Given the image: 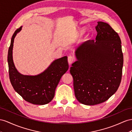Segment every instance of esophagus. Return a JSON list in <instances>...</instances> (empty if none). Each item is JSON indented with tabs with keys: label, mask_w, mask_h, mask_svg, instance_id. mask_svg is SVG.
<instances>
[{
	"label": "esophagus",
	"mask_w": 132,
	"mask_h": 132,
	"mask_svg": "<svg viewBox=\"0 0 132 132\" xmlns=\"http://www.w3.org/2000/svg\"><path fill=\"white\" fill-rule=\"evenodd\" d=\"M75 57H74L73 56H69L68 57V62L69 63H72L73 61H75Z\"/></svg>",
	"instance_id": "1"
}]
</instances>
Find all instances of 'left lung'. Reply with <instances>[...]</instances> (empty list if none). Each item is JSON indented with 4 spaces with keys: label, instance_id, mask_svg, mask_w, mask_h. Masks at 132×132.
Instances as JSON below:
<instances>
[{
    "label": "left lung",
    "instance_id": "8db88e82",
    "mask_svg": "<svg viewBox=\"0 0 132 132\" xmlns=\"http://www.w3.org/2000/svg\"><path fill=\"white\" fill-rule=\"evenodd\" d=\"M95 40H88L77 47V61L70 72L76 98L94 105L103 103L116 93L121 82L123 55L118 34L108 23L97 22Z\"/></svg>",
    "mask_w": 132,
    "mask_h": 132
}]
</instances>
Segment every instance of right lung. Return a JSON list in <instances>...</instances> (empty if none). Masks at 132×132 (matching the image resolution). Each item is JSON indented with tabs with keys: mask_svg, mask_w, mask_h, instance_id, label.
I'll use <instances>...</instances> for the list:
<instances>
[{
	"mask_svg": "<svg viewBox=\"0 0 132 132\" xmlns=\"http://www.w3.org/2000/svg\"><path fill=\"white\" fill-rule=\"evenodd\" d=\"M22 26L13 34L8 50L9 79L14 90L28 102L36 105L49 103L55 96V90L62 76L69 69L67 57L54 60L41 73L36 75H23L18 72L13 60V43Z\"/></svg>",
	"mask_w": 132,
	"mask_h": 132,
	"instance_id": "obj_1",
	"label": "right lung"
}]
</instances>
